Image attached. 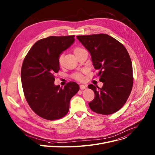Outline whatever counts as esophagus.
Segmentation results:
<instances>
[{
    "label": "esophagus",
    "mask_w": 155,
    "mask_h": 155,
    "mask_svg": "<svg viewBox=\"0 0 155 155\" xmlns=\"http://www.w3.org/2000/svg\"><path fill=\"white\" fill-rule=\"evenodd\" d=\"M80 88L81 90H85L87 88V86L85 85H80Z\"/></svg>",
    "instance_id": "34e87169"
}]
</instances>
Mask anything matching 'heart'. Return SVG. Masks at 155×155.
<instances>
[{
  "label": "heart",
  "mask_w": 155,
  "mask_h": 155,
  "mask_svg": "<svg viewBox=\"0 0 155 155\" xmlns=\"http://www.w3.org/2000/svg\"><path fill=\"white\" fill-rule=\"evenodd\" d=\"M82 50V48H79V47H77V48H75V50H74V54H76L77 52H78V51ZM63 58H64V56L63 55H61L59 57H58V62L59 64L61 65V64H62L63 62ZM74 78L77 79V80H81L82 79L84 78V77H83V75H82L81 73H76L75 74H74L73 75Z\"/></svg>",
  "instance_id": "heart-1"
}]
</instances>
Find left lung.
<instances>
[{
	"mask_svg": "<svg viewBox=\"0 0 155 155\" xmlns=\"http://www.w3.org/2000/svg\"><path fill=\"white\" fill-rule=\"evenodd\" d=\"M89 51L97 76L104 85L100 88L91 84L88 87L95 93L88 105L90 109L102 115H110L125 105L131 93L133 68L125 47L107 34L77 36Z\"/></svg>",
	"mask_w": 155,
	"mask_h": 155,
	"instance_id": "left-lung-1",
	"label": "left lung"
}]
</instances>
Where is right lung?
<instances>
[{
	"label": "right lung",
	"instance_id": "add662e5",
	"mask_svg": "<svg viewBox=\"0 0 155 155\" xmlns=\"http://www.w3.org/2000/svg\"><path fill=\"white\" fill-rule=\"evenodd\" d=\"M75 35L50 36L32 46L24 58L21 81L26 100L32 110L43 118H62L69 110L70 101L80 87L74 81L64 88L54 84L60 70L58 57L75 42Z\"/></svg>",
	"mask_w": 155,
	"mask_h": 155
}]
</instances>
